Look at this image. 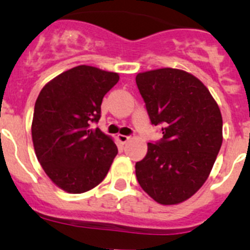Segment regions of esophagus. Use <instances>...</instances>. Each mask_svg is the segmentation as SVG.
Listing matches in <instances>:
<instances>
[{
  "label": "esophagus",
  "mask_w": 250,
  "mask_h": 250,
  "mask_svg": "<svg viewBox=\"0 0 250 250\" xmlns=\"http://www.w3.org/2000/svg\"><path fill=\"white\" fill-rule=\"evenodd\" d=\"M117 139L120 140V142L122 143V144H125V143H127L128 140L130 139V137H128V135H123V134H118L117 135Z\"/></svg>",
  "instance_id": "1"
}]
</instances>
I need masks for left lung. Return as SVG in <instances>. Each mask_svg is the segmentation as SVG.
Here are the masks:
<instances>
[{
  "label": "left lung",
  "mask_w": 250,
  "mask_h": 250,
  "mask_svg": "<svg viewBox=\"0 0 250 250\" xmlns=\"http://www.w3.org/2000/svg\"><path fill=\"white\" fill-rule=\"evenodd\" d=\"M138 89L161 142L147 143L135 174L147 195L162 205L186 202L209 177L222 144V116L209 89L176 68L138 73Z\"/></svg>",
  "instance_id": "8db88e82"
}]
</instances>
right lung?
I'll use <instances>...</instances> for the list:
<instances>
[{
    "label": "right lung",
    "mask_w": 250,
    "mask_h": 250,
    "mask_svg": "<svg viewBox=\"0 0 250 250\" xmlns=\"http://www.w3.org/2000/svg\"><path fill=\"white\" fill-rule=\"evenodd\" d=\"M118 73L77 66L45 84L31 122L34 150L48 178L62 190L81 194L104 181L118 150L110 135L91 128L104 96Z\"/></svg>",
    "instance_id": "obj_1"
}]
</instances>
